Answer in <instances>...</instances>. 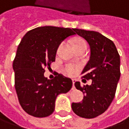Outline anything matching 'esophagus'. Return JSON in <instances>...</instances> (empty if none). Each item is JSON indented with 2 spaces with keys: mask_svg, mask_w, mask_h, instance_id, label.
I'll return each instance as SVG.
<instances>
[{
  "mask_svg": "<svg viewBox=\"0 0 129 129\" xmlns=\"http://www.w3.org/2000/svg\"><path fill=\"white\" fill-rule=\"evenodd\" d=\"M76 82V80H72V85H73V87H75V83Z\"/></svg>",
  "mask_w": 129,
  "mask_h": 129,
  "instance_id": "obj_1",
  "label": "esophagus"
}]
</instances>
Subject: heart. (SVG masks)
<instances>
[{
	"mask_svg": "<svg viewBox=\"0 0 129 129\" xmlns=\"http://www.w3.org/2000/svg\"><path fill=\"white\" fill-rule=\"evenodd\" d=\"M81 45H85L87 46L86 42L83 40V39H78L75 42V46H81ZM80 69V67L77 64H67L64 65V67H63V71L64 72L69 75V76H73L75 75H76L77 72H79Z\"/></svg>",
	"mask_w": 129,
	"mask_h": 129,
	"instance_id": "1",
	"label": "heart"
}]
</instances>
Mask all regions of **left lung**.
<instances>
[{
	"mask_svg": "<svg viewBox=\"0 0 129 129\" xmlns=\"http://www.w3.org/2000/svg\"><path fill=\"white\" fill-rule=\"evenodd\" d=\"M77 35L86 40L90 48V57L82 70V80H92L90 85L82 87L75 83L85 94L80 103H72L73 112L80 117L93 118L106 111L113 101L120 79V55L114 43L101 34L74 28Z\"/></svg>",
	"mask_w": 129,
	"mask_h": 129,
	"instance_id": "8db88e82",
	"label": "left lung"
}]
</instances>
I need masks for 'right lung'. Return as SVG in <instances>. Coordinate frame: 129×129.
Segmentation results:
<instances>
[{
	"mask_svg": "<svg viewBox=\"0 0 129 129\" xmlns=\"http://www.w3.org/2000/svg\"><path fill=\"white\" fill-rule=\"evenodd\" d=\"M76 34L74 28L42 26L28 31L21 39L13 63L15 89L18 101L28 114L49 116L54 111L60 93L72 88L70 78L57 73L52 80L44 77V68L55 61L57 50L63 40Z\"/></svg>",
	"mask_w": 129,
	"mask_h": 129,
	"instance_id": "obj_1",
	"label": "right lung"
}]
</instances>
